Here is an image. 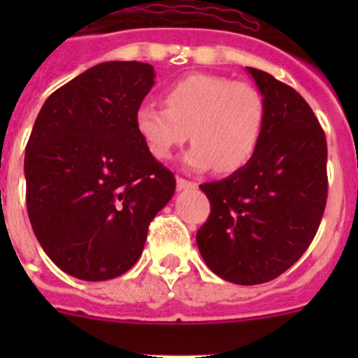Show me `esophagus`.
<instances>
[{"label":"esophagus","instance_id":"esophagus-1","mask_svg":"<svg viewBox=\"0 0 358 358\" xmlns=\"http://www.w3.org/2000/svg\"><path fill=\"white\" fill-rule=\"evenodd\" d=\"M177 188H179V189H192V188H197V182L188 181V179H182V177H179V179H177Z\"/></svg>","mask_w":358,"mask_h":358}]
</instances>
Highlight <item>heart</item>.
I'll use <instances>...</instances> for the list:
<instances>
[{
  "label": "heart",
  "instance_id": "1",
  "mask_svg": "<svg viewBox=\"0 0 358 358\" xmlns=\"http://www.w3.org/2000/svg\"><path fill=\"white\" fill-rule=\"evenodd\" d=\"M164 109L145 103L136 110V131L157 161L194 141L186 152L189 170L218 173L242 170L255 157L265 129V100L255 85L208 73L173 82L163 93Z\"/></svg>",
  "mask_w": 358,
  "mask_h": 358
}]
</instances>
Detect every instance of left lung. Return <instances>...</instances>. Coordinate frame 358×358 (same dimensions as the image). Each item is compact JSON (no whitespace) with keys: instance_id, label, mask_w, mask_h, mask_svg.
<instances>
[{"instance_id":"1","label":"left lung","mask_w":358,"mask_h":358,"mask_svg":"<svg viewBox=\"0 0 358 358\" xmlns=\"http://www.w3.org/2000/svg\"><path fill=\"white\" fill-rule=\"evenodd\" d=\"M248 71L265 100L264 136L242 170L201 185L211 213L197 245L217 276L260 285L292 267L317 233L328 197V148L301 94L262 69Z\"/></svg>"}]
</instances>
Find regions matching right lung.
I'll return each mask as SVG.
<instances>
[{
  "mask_svg": "<svg viewBox=\"0 0 358 358\" xmlns=\"http://www.w3.org/2000/svg\"><path fill=\"white\" fill-rule=\"evenodd\" d=\"M145 62L93 66L52 93L24 154L31 229L69 276L103 281L138 262L176 177L148 154L136 110L154 85Z\"/></svg>",
  "mask_w": 358,
  "mask_h": 358,
  "instance_id": "obj_1",
  "label": "right lung"
}]
</instances>
